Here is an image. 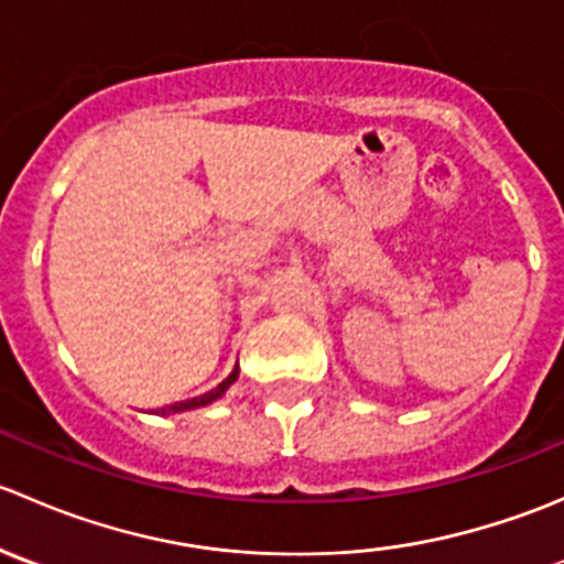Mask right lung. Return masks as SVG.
I'll list each match as a JSON object with an SVG mask.
<instances>
[{"label":"right lung","mask_w":564,"mask_h":564,"mask_svg":"<svg viewBox=\"0 0 564 564\" xmlns=\"http://www.w3.org/2000/svg\"><path fill=\"white\" fill-rule=\"evenodd\" d=\"M237 377H240V368L235 366V371H231L229 377H226L224 382H220L218 388H215V390L204 392V395H196V398H187V401H176V403H169V406L158 409V414H172V412H185V409H198V406H207V403L218 401V398L224 395L226 390H229V384H235V382H237Z\"/></svg>","instance_id":"1"}]
</instances>
